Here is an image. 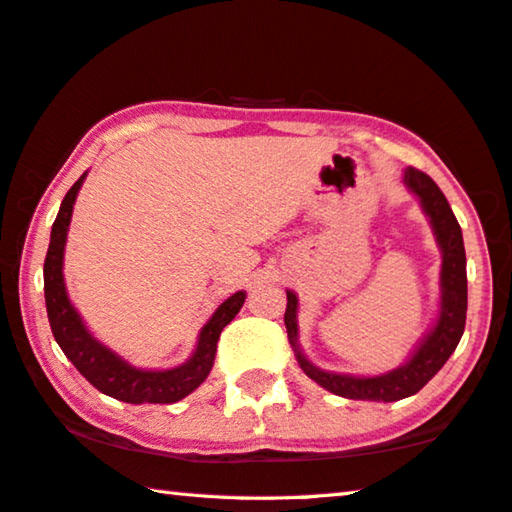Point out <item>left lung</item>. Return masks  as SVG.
I'll use <instances>...</instances> for the list:
<instances>
[{
  "label": "left lung",
  "instance_id": "left-lung-1",
  "mask_svg": "<svg viewBox=\"0 0 512 512\" xmlns=\"http://www.w3.org/2000/svg\"><path fill=\"white\" fill-rule=\"evenodd\" d=\"M403 184L415 193L421 202V209L433 225L437 246L442 250V271H440V314L435 326L421 339L410 360L380 376H348V373L323 371L305 358L298 346V298L294 291H287V312L285 326L289 344L294 346L300 369L312 378L314 383L326 387L328 392L355 401H401L405 396L417 394L444 362L456 351L467 319V257L462 230L453 216L449 202L431 177L417 168H405Z\"/></svg>",
  "mask_w": 512,
  "mask_h": 512
}]
</instances>
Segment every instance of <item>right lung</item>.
Wrapping results in <instances>:
<instances>
[{"label":"right lung","mask_w":512,"mask_h":512,"mask_svg":"<svg viewBox=\"0 0 512 512\" xmlns=\"http://www.w3.org/2000/svg\"><path fill=\"white\" fill-rule=\"evenodd\" d=\"M84 180L86 173L70 186L66 198H63L59 214H56V221L52 225L50 248H47L45 257V305L52 335L81 376L95 389H100L102 394L111 396V399L134 405L180 401L184 396H189L193 389H198L205 383V378L214 367L218 337H221L227 323L239 314L246 294L237 291L225 303L218 305L212 319L200 330L196 351L180 367L164 371L136 369L120 358V355L109 351L107 346L97 342L91 332H88L79 312L72 307L66 282H63V250H66L72 205H75L77 193Z\"/></svg>","instance_id":"add662e5"}]
</instances>
